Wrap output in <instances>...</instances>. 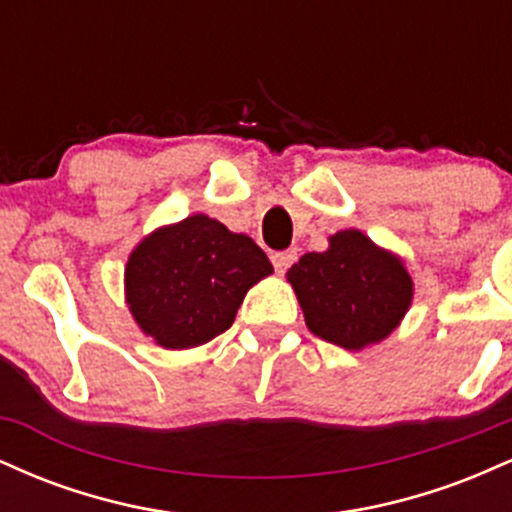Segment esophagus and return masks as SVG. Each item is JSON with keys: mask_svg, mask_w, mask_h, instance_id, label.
<instances>
[{"mask_svg": "<svg viewBox=\"0 0 512 512\" xmlns=\"http://www.w3.org/2000/svg\"><path fill=\"white\" fill-rule=\"evenodd\" d=\"M293 262H296V250H281V252H274V255H272V264H274V269L279 274H284Z\"/></svg>", "mask_w": 512, "mask_h": 512, "instance_id": "obj_1", "label": "esophagus"}]
</instances>
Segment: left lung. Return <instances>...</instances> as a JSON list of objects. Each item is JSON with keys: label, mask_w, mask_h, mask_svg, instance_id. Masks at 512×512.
<instances>
[{"label": "left lung", "mask_w": 512, "mask_h": 512, "mask_svg": "<svg viewBox=\"0 0 512 512\" xmlns=\"http://www.w3.org/2000/svg\"><path fill=\"white\" fill-rule=\"evenodd\" d=\"M286 276L308 330L349 351L383 342L414 296L404 262L356 228L334 233L325 252H305Z\"/></svg>", "instance_id": "obj_1"}]
</instances>
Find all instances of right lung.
<instances>
[{"mask_svg":"<svg viewBox=\"0 0 512 512\" xmlns=\"http://www.w3.org/2000/svg\"><path fill=\"white\" fill-rule=\"evenodd\" d=\"M272 272L255 240L192 214L132 250L125 296L146 337L163 349H192L226 332L250 286Z\"/></svg>","mask_w":512,"mask_h":512,"instance_id":"right-lung-1","label":"right lung"}]
</instances>
